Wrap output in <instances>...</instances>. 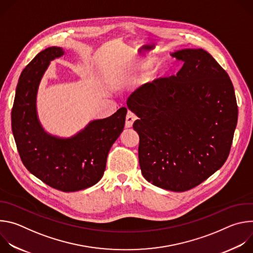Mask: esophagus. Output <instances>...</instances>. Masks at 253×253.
Here are the masks:
<instances>
[{
	"instance_id": "esophagus-1",
	"label": "esophagus",
	"mask_w": 253,
	"mask_h": 253,
	"mask_svg": "<svg viewBox=\"0 0 253 253\" xmlns=\"http://www.w3.org/2000/svg\"><path fill=\"white\" fill-rule=\"evenodd\" d=\"M137 119V116L135 115V113H133L132 111H128L127 115H126V121H125V126L127 128L132 127L134 121Z\"/></svg>"
}]
</instances>
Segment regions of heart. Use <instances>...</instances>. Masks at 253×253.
I'll use <instances>...</instances> for the list:
<instances>
[{"mask_svg":"<svg viewBox=\"0 0 253 253\" xmlns=\"http://www.w3.org/2000/svg\"><path fill=\"white\" fill-rule=\"evenodd\" d=\"M153 65H154V60H153V59H144V60H142V61L140 62V67H141L142 69H144V70L150 69ZM162 71H163V68H162V67H159V68H157V69L155 70L154 74H155V75H159L160 73H162Z\"/></svg>","mask_w":253,"mask_h":253,"instance_id":"heart-1","label":"heart"}]
</instances>
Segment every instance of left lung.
<instances>
[{
	"mask_svg": "<svg viewBox=\"0 0 253 253\" xmlns=\"http://www.w3.org/2000/svg\"><path fill=\"white\" fill-rule=\"evenodd\" d=\"M171 55L183 63L176 76L141 86L127 106L139 117L133 128L144 178L183 192L225 163L238 109L228 74L209 53L184 49Z\"/></svg>",
	"mask_w": 253,
	"mask_h": 253,
	"instance_id": "1",
	"label": "left lung"
}]
</instances>
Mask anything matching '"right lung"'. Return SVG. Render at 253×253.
Here are the masks:
<instances>
[{
	"label": "right lung",
	"instance_id": "1",
	"mask_svg": "<svg viewBox=\"0 0 253 253\" xmlns=\"http://www.w3.org/2000/svg\"><path fill=\"white\" fill-rule=\"evenodd\" d=\"M64 54L59 47L40 52L23 70L12 108V130L25 167L47 185L63 192L82 190L102 178L108 153L123 131L127 109L91 122L70 139L48 135L36 112V96L50 61Z\"/></svg>",
	"mask_w": 253,
	"mask_h": 253
}]
</instances>
